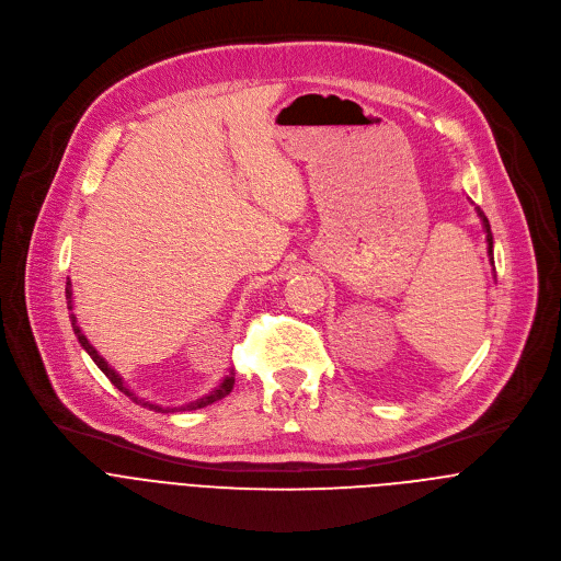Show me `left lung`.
<instances>
[{
    "instance_id": "obj_1",
    "label": "left lung",
    "mask_w": 561,
    "mask_h": 561,
    "mask_svg": "<svg viewBox=\"0 0 561 561\" xmlns=\"http://www.w3.org/2000/svg\"><path fill=\"white\" fill-rule=\"evenodd\" d=\"M477 215H479V217H482V221H484V228H486V232H489V234H486V239H489V253L493 255V234H491V224H489V219H486L484 210H482V208H479V206H477Z\"/></svg>"
}]
</instances>
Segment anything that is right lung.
I'll use <instances>...</instances> for the list:
<instances>
[{"mask_svg": "<svg viewBox=\"0 0 561 561\" xmlns=\"http://www.w3.org/2000/svg\"><path fill=\"white\" fill-rule=\"evenodd\" d=\"M70 297H72V290H70V286H66V299H68V304L72 301ZM70 308H72V304H70ZM70 322H72V331H75V335H77L79 344L84 346V351H87V353L93 357V362L98 364V368H100V370H102V373H104V375L111 379V383H113V386H117V388H119L124 394H128L130 399H135L137 404H141V407H146V409H152V411H162V409L154 407V404H150V402H141L139 397H133V392H130V390L124 386L122 377H119V375H117V373H115V370H113V368H111V366H108V364H106V362H104V359L98 355V351H95V348L89 344L87 335H84L82 331H79V327H77V322H75V317H70ZM232 386H234V373L230 370V373L226 375V379H224V381H221V383H219V386H217L213 392H208L206 397L197 399V402H193V404H186V407H182V409H175V411H195V409H204V407H208V404H213V402H219L221 397H226V394L232 390ZM169 411L173 413V409H164V413H169Z\"/></svg>", "mask_w": 561, "mask_h": 561, "instance_id": "obj_1", "label": "right lung"}]
</instances>
